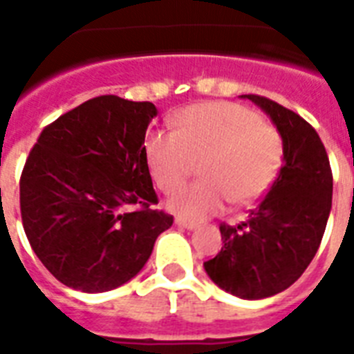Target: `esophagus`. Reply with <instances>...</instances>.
<instances>
[{"label":"esophagus","instance_id":"1","mask_svg":"<svg viewBox=\"0 0 354 354\" xmlns=\"http://www.w3.org/2000/svg\"><path fill=\"white\" fill-rule=\"evenodd\" d=\"M178 227H183V230H189V232H193V230H196V224L194 222H187V221H182V218H176V222H174Z\"/></svg>","mask_w":354,"mask_h":354}]
</instances>
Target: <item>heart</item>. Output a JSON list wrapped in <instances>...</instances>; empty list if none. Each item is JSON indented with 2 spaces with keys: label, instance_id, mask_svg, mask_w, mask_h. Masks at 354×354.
<instances>
[{
  "label": "heart",
  "instance_id": "1",
  "mask_svg": "<svg viewBox=\"0 0 354 354\" xmlns=\"http://www.w3.org/2000/svg\"><path fill=\"white\" fill-rule=\"evenodd\" d=\"M150 176L163 193L176 191L193 163L200 182L178 191L167 209L178 218L202 222L233 205H250L279 174L283 139L255 110L235 102H202L178 113L176 130L145 138Z\"/></svg>",
  "mask_w": 354,
  "mask_h": 354
}]
</instances>
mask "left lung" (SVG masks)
I'll list each match as a JSON object with an SVG mask.
<instances>
[{
    "label": "left lung",
    "instance_id": "1",
    "mask_svg": "<svg viewBox=\"0 0 354 354\" xmlns=\"http://www.w3.org/2000/svg\"><path fill=\"white\" fill-rule=\"evenodd\" d=\"M263 110L283 139V167L248 221L221 226L224 246L205 261L209 279L241 299L286 290L318 252L333 204V172L318 132L266 97L241 95Z\"/></svg>",
    "mask_w": 354,
    "mask_h": 354
}]
</instances>
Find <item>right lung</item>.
<instances>
[{
	"label": "right lung",
	"instance_id": "1",
	"mask_svg": "<svg viewBox=\"0 0 354 354\" xmlns=\"http://www.w3.org/2000/svg\"><path fill=\"white\" fill-rule=\"evenodd\" d=\"M152 102L102 95L64 113L25 161L19 207L41 264L69 288L108 292L136 277L172 216L158 204L145 133Z\"/></svg>",
	"mask_w": 354,
	"mask_h": 354
}]
</instances>
